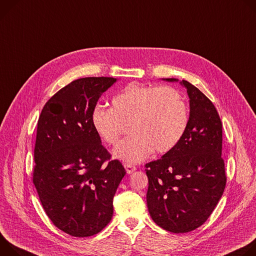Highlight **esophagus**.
I'll return each instance as SVG.
<instances>
[{
    "mask_svg": "<svg viewBox=\"0 0 256 256\" xmlns=\"http://www.w3.org/2000/svg\"><path fill=\"white\" fill-rule=\"evenodd\" d=\"M124 166H125V168H126L127 174H131V173H133V172L135 171V170H136V166H133V164H125Z\"/></svg>",
    "mask_w": 256,
    "mask_h": 256,
    "instance_id": "esophagus-1",
    "label": "esophagus"
}]
</instances>
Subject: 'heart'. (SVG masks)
Returning a JSON list of instances; mask_svg holds the SVG:
<instances>
[{
    "label": "heart",
    "mask_w": 256,
    "mask_h": 256,
    "mask_svg": "<svg viewBox=\"0 0 256 256\" xmlns=\"http://www.w3.org/2000/svg\"><path fill=\"white\" fill-rule=\"evenodd\" d=\"M92 125L98 136L108 146L119 141L122 124L131 134L114 150V156L136 164L154 150H171L183 137L189 121L188 106L181 92L173 86L130 83L112 100V108L96 106Z\"/></svg>",
    "instance_id": "1"
}]
</instances>
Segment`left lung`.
Masks as SVG:
<instances>
[{
	"instance_id": "obj_1",
	"label": "left lung",
	"mask_w": 256,
	"mask_h": 256,
	"mask_svg": "<svg viewBox=\"0 0 256 256\" xmlns=\"http://www.w3.org/2000/svg\"><path fill=\"white\" fill-rule=\"evenodd\" d=\"M180 83L189 96L187 129L175 148L146 164L150 214L160 228L177 234L197 229L210 218L226 182L216 108L194 85Z\"/></svg>"
}]
</instances>
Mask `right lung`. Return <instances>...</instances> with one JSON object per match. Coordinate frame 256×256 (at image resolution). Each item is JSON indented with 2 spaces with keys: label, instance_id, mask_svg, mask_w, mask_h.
Wrapping results in <instances>:
<instances>
[{
  "label": "right lung",
  "instance_id": "right-lung-1",
  "mask_svg": "<svg viewBox=\"0 0 256 256\" xmlns=\"http://www.w3.org/2000/svg\"><path fill=\"white\" fill-rule=\"evenodd\" d=\"M116 81H72L46 102L38 122L34 184L52 224L74 237L96 235L110 222L114 195L126 174L90 120L98 98Z\"/></svg>",
  "mask_w": 256,
  "mask_h": 256
}]
</instances>
